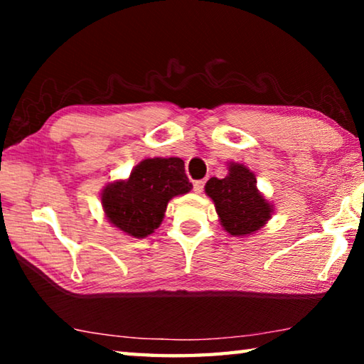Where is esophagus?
<instances>
[{
	"label": "esophagus",
	"instance_id": "obj_1",
	"mask_svg": "<svg viewBox=\"0 0 364 364\" xmlns=\"http://www.w3.org/2000/svg\"><path fill=\"white\" fill-rule=\"evenodd\" d=\"M204 184H205L204 180H197V181H194V191H196L197 194H200L202 191H204Z\"/></svg>",
	"mask_w": 364,
	"mask_h": 364
}]
</instances>
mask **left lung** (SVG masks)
I'll return each instance as SVG.
<instances>
[{"instance_id": "obj_1", "label": "left lung", "mask_w": 364, "mask_h": 364, "mask_svg": "<svg viewBox=\"0 0 364 364\" xmlns=\"http://www.w3.org/2000/svg\"><path fill=\"white\" fill-rule=\"evenodd\" d=\"M225 178L205 184L225 231L231 236H250L271 218L273 207L257 189V178L241 164H231Z\"/></svg>"}]
</instances>
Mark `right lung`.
<instances>
[{"instance_id": "add662e5", "label": "right lung", "mask_w": 364, "mask_h": 364, "mask_svg": "<svg viewBox=\"0 0 364 364\" xmlns=\"http://www.w3.org/2000/svg\"><path fill=\"white\" fill-rule=\"evenodd\" d=\"M193 188L178 157L144 159L125 181L109 183L101 202L107 220L133 237H146L162 223L171 197Z\"/></svg>"}]
</instances>
